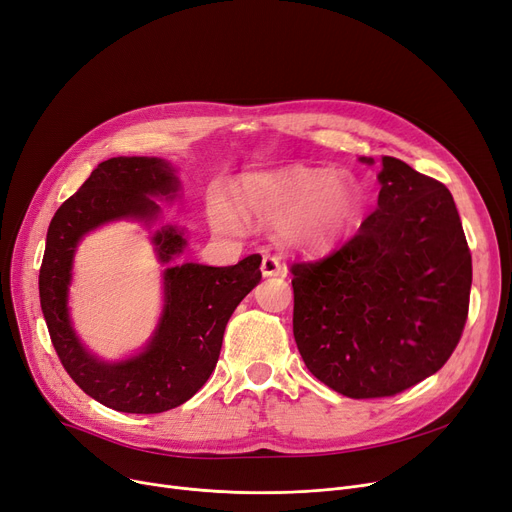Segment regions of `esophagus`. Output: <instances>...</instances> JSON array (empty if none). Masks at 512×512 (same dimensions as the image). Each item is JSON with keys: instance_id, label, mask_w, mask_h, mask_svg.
I'll use <instances>...</instances> for the list:
<instances>
[{"instance_id": "esophagus-1", "label": "esophagus", "mask_w": 512, "mask_h": 512, "mask_svg": "<svg viewBox=\"0 0 512 512\" xmlns=\"http://www.w3.org/2000/svg\"><path fill=\"white\" fill-rule=\"evenodd\" d=\"M261 272H263V276H280L284 272V268L276 255H263Z\"/></svg>"}]
</instances>
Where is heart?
I'll use <instances>...</instances> for the list:
<instances>
[{
    "mask_svg": "<svg viewBox=\"0 0 512 512\" xmlns=\"http://www.w3.org/2000/svg\"><path fill=\"white\" fill-rule=\"evenodd\" d=\"M362 188L349 175L291 167L249 173L240 182V205L224 190L209 196V219L217 232L238 234L247 215L278 226L280 236L301 249L335 247L358 224Z\"/></svg>",
    "mask_w": 512,
    "mask_h": 512,
    "instance_id": "1",
    "label": "heart"
}]
</instances>
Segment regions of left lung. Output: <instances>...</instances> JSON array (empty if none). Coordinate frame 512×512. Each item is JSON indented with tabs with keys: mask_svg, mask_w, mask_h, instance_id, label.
Listing matches in <instances>:
<instances>
[{
	"mask_svg": "<svg viewBox=\"0 0 512 512\" xmlns=\"http://www.w3.org/2000/svg\"><path fill=\"white\" fill-rule=\"evenodd\" d=\"M379 182L358 234L291 265L301 358L353 399L391 397L435 374L469 316L473 261L450 190L393 157L381 159Z\"/></svg>",
	"mask_w": 512,
	"mask_h": 512,
	"instance_id": "left-lung-1",
	"label": "left lung"
}]
</instances>
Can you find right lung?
I'll return each mask as SVG.
<instances>
[{"label": "right lung", "instance_id": "right-lung-1", "mask_svg": "<svg viewBox=\"0 0 512 512\" xmlns=\"http://www.w3.org/2000/svg\"><path fill=\"white\" fill-rule=\"evenodd\" d=\"M180 190L171 163L150 157H115L100 163L54 213L39 270V301L52 345L71 379L96 402L129 414H159L201 389L219 360L224 330L236 305L261 280V255L228 268L182 263L165 270V307L146 349L123 362H102L77 339L66 295L79 240L119 219L152 224L161 207L150 196ZM159 259L173 261L186 247L184 232L165 226L152 236Z\"/></svg>", "mask_w": 512, "mask_h": 512}]
</instances>
